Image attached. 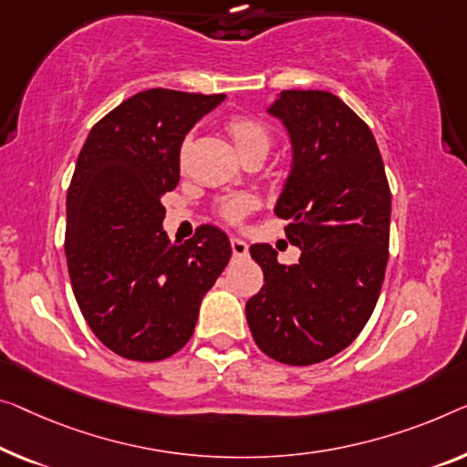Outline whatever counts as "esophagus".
<instances>
[{"label": "esophagus", "instance_id": "esophagus-1", "mask_svg": "<svg viewBox=\"0 0 467 467\" xmlns=\"http://www.w3.org/2000/svg\"><path fill=\"white\" fill-rule=\"evenodd\" d=\"M231 247H233V255L234 257H245L247 252H249L247 243L241 241V239H231Z\"/></svg>", "mask_w": 467, "mask_h": 467}]
</instances>
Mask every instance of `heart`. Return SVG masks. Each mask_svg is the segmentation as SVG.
Instances as JSON below:
<instances>
[{"instance_id": "obj_1", "label": "heart", "mask_w": 467, "mask_h": 467, "mask_svg": "<svg viewBox=\"0 0 467 467\" xmlns=\"http://www.w3.org/2000/svg\"><path fill=\"white\" fill-rule=\"evenodd\" d=\"M226 131L231 134L236 150L245 155L252 149H266L270 146V131L257 117L254 115H233L226 121ZM186 144L182 146V152L186 150ZM254 199L247 194H239V197H228L218 205V215L228 224H239L245 215L254 210Z\"/></svg>"}]
</instances>
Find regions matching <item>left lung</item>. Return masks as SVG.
Masks as SVG:
<instances>
[{
	"label": "left lung",
	"instance_id": "obj_1",
	"mask_svg": "<svg viewBox=\"0 0 467 467\" xmlns=\"http://www.w3.org/2000/svg\"><path fill=\"white\" fill-rule=\"evenodd\" d=\"M287 128L294 165L275 213L289 220L300 262H276L266 243L249 247L264 287L245 315L257 348L306 367L350 346L378 304L389 247L384 161L368 125L337 96L285 89L268 109Z\"/></svg>",
	"mask_w": 467,
	"mask_h": 467
}]
</instances>
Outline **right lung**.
<instances>
[{
  "mask_svg": "<svg viewBox=\"0 0 467 467\" xmlns=\"http://www.w3.org/2000/svg\"><path fill=\"white\" fill-rule=\"evenodd\" d=\"M222 100L146 89L104 115L78 157L67 192L68 276L89 329L128 360L155 363L184 348L201 300L231 260L215 226H199L184 243L161 228L184 136Z\"/></svg>",
  "mask_w": 467,
  "mask_h": 467,
  "instance_id": "1",
  "label": "right lung"
}]
</instances>
